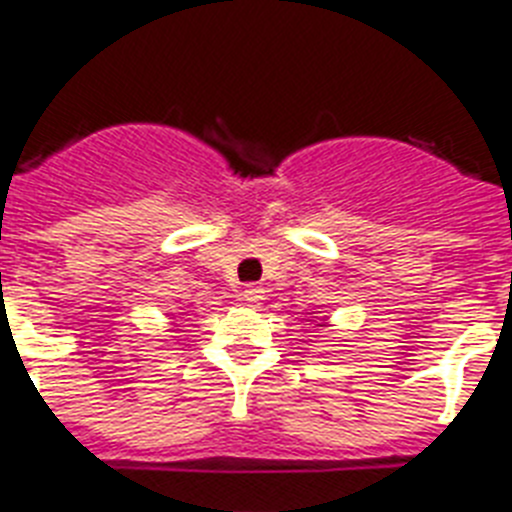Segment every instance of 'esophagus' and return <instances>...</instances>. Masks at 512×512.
I'll return each mask as SVG.
<instances>
[{
    "mask_svg": "<svg viewBox=\"0 0 512 512\" xmlns=\"http://www.w3.org/2000/svg\"><path fill=\"white\" fill-rule=\"evenodd\" d=\"M242 299L244 302H249V305H260V302L265 299V289L257 284H247L242 289Z\"/></svg>",
    "mask_w": 512,
    "mask_h": 512,
    "instance_id": "obj_1",
    "label": "esophagus"
}]
</instances>
